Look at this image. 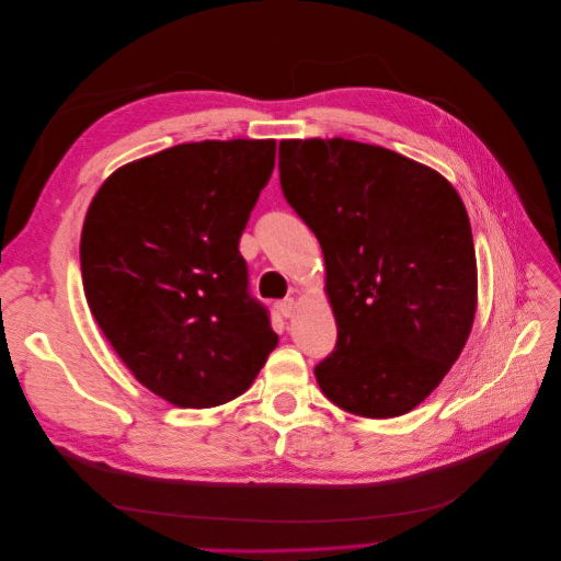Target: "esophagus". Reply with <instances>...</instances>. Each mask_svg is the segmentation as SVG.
I'll list each match as a JSON object with an SVG mask.
<instances>
[{
    "instance_id": "1",
    "label": "esophagus",
    "mask_w": 561,
    "mask_h": 561,
    "mask_svg": "<svg viewBox=\"0 0 561 561\" xmlns=\"http://www.w3.org/2000/svg\"><path fill=\"white\" fill-rule=\"evenodd\" d=\"M276 308H278V312H280L283 317H291V312H295L297 304H295V299H283V301L276 304Z\"/></svg>"
}]
</instances>
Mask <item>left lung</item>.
<instances>
[{"instance_id":"obj_1","label":"left lung","mask_w":561,"mask_h":561,"mask_svg":"<svg viewBox=\"0 0 561 561\" xmlns=\"http://www.w3.org/2000/svg\"><path fill=\"white\" fill-rule=\"evenodd\" d=\"M278 171L327 264L337 342L314 367L319 388L354 415L409 413L472 329L477 260L463 201L434 169L350 139L280 141Z\"/></svg>"}]
</instances>
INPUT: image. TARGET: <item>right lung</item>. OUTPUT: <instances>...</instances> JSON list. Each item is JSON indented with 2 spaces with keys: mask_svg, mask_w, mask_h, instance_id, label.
<instances>
[{
  "mask_svg": "<svg viewBox=\"0 0 561 561\" xmlns=\"http://www.w3.org/2000/svg\"><path fill=\"white\" fill-rule=\"evenodd\" d=\"M276 162L274 139L180 144L121 167L95 194L79 260L104 337L180 409L247 392L278 335L239 253Z\"/></svg>",
  "mask_w": 561,
  "mask_h": 561,
  "instance_id": "right-lung-1",
  "label": "right lung"
}]
</instances>
